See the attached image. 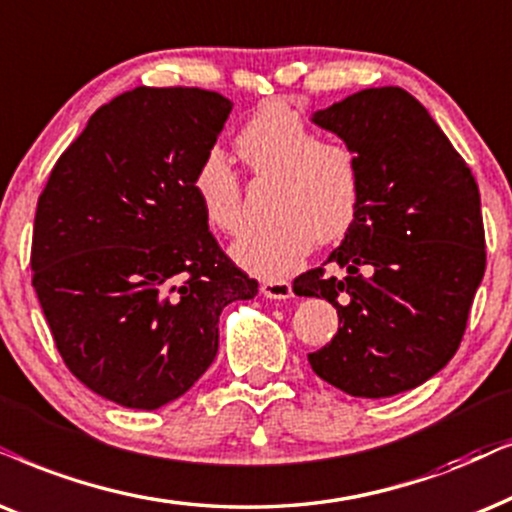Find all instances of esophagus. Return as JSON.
I'll return each instance as SVG.
<instances>
[{"instance_id":"esophagus-1","label":"esophagus","mask_w":512,"mask_h":512,"mask_svg":"<svg viewBox=\"0 0 512 512\" xmlns=\"http://www.w3.org/2000/svg\"><path fill=\"white\" fill-rule=\"evenodd\" d=\"M263 296L268 298H289L294 291H291V282L287 280H265L261 284Z\"/></svg>"}]
</instances>
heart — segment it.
I'll return each instance as SVG.
<instances>
[{
    "label": "heart",
    "instance_id": "b5f03b06",
    "mask_svg": "<svg viewBox=\"0 0 512 512\" xmlns=\"http://www.w3.org/2000/svg\"><path fill=\"white\" fill-rule=\"evenodd\" d=\"M235 150L256 181H272L270 218L275 225L232 249L244 270L265 280L289 275L315 240L331 244L353 228L362 209L364 171L355 145L320 138L287 101H268L235 136ZM209 228L228 237L247 230L244 185L223 155L209 152L192 176Z\"/></svg>",
    "mask_w": 512,
    "mask_h": 512
}]
</instances>
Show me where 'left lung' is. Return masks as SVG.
I'll use <instances>...</instances> for the list:
<instances>
[{
  "label": "left lung",
  "instance_id": "obj_1",
  "mask_svg": "<svg viewBox=\"0 0 512 512\" xmlns=\"http://www.w3.org/2000/svg\"><path fill=\"white\" fill-rule=\"evenodd\" d=\"M313 122L355 145L364 197L341 247L294 280L298 296L327 298L341 324L308 362L348 395L404 393L435 376L466 334L487 265L480 188L400 86L357 91Z\"/></svg>",
  "mask_w": 512,
  "mask_h": 512
}]
</instances>
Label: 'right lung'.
I'll list each match as a JSON object with an SVG mask.
<instances>
[{"instance_id":"right-lung-1","label":"right lung","mask_w":512,"mask_h":512,"mask_svg":"<svg viewBox=\"0 0 512 512\" xmlns=\"http://www.w3.org/2000/svg\"><path fill=\"white\" fill-rule=\"evenodd\" d=\"M232 110L197 86L112 98L53 164L32 287L65 367L129 409H159L218 353V315L258 294L204 221L192 176Z\"/></svg>"}]
</instances>
